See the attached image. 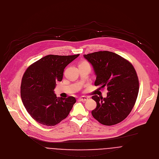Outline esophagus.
I'll use <instances>...</instances> for the list:
<instances>
[{
    "instance_id": "obj_1",
    "label": "esophagus",
    "mask_w": 159,
    "mask_h": 159,
    "mask_svg": "<svg viewBox=\"0 0 159 159\" xmlns=\"http://www.w3.org/2000/svg\"><path fill=\"white\" fill-rule=\"evenodd\" d=\"M79 100L81 101V102H86L88 100V97H81L80 98H79Z\"/></svg>"
}]
</instances>
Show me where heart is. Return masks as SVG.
I'll return each mask as SVG.
<instances>
[{
    "label": "heart",
    "mask_w": 159,
    "mask_h": 159,
    "mask_svg": "<svg viewBox=\"0 0 159 159\" xmlns=\"http://www.w3.org/2000/svg\"><path fill=\"white\" fill-rule=\"evenodd\" d=\"M81 63H88L87 62H86V61H83V62H82Z\"/></svg>",
    "instance_id": "1"
}]
</instances>
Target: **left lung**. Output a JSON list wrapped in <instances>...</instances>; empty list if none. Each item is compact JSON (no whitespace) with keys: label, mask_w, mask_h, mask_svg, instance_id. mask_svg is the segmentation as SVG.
<instances>
[{"label":"left lung","mask_w":159,"mask_h":159,"mask_svg":"<svg viewBox=\"0 0 159 159\" xmlns=\"http://www.w3.org/2000/svg\"><path fill=\"white\" fill-rule=\"evenodd\" d=\"M84 57L92 65L97 78L95 86L99 89L107 87V98L94 95L97 107L93 116L100 123L111 126L125 120L136 102L139 81L137 72L127 59L113 52L103 51Z\"/></svg>","instance_id":"obj_1"}]
</instances>
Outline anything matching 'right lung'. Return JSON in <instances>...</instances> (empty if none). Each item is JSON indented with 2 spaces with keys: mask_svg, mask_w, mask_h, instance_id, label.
<instances>
[{
  "mask_svg": "<svg viewBox=\"0 0 159 159\" xmlns=\"http://www.w3.org/2000/svg\"><path fill=\"white\" fill-rule=\"evenodd\" d=\"M79 55L49 54L25 70L21 81V99L28 113L37 122L54 126L69 115L75 98H57L54 89L56 82L62 81L64 69Z\"/></svg>",
  "mask_w": 159,
  "mask_h": 159,
  "instance_id": "add662e5",
  "label": "right lung"
}]
</instances>
